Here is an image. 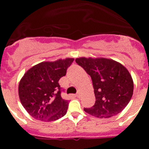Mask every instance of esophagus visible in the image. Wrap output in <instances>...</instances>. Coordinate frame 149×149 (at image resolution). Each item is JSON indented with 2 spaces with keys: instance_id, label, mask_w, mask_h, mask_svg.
Instances as JSON below:
<instances>
[{
  "instance_id": "esophagus-1",
  "label": "esophagus",
  "mask_w": 149,
  "mask_h": 149,
  "mask_svg": "<svg viewBox=\"0 0 149 149\" xmlns=\"http://www.w3.org/2000/svg\"><path fill=\"white\" fill-rule=\"evenodd\" d=\"M76 97H80V92H77V93H76Z\"/></svg>"
}]
</instances>
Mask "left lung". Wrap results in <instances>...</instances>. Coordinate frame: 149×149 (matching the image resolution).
Returning <instances> with one entry per match:
<instances>
[{
    "label": "left lung",
    "mask_w": 149,
    "mask_h": 149,
    "mask_svg": "<svg viewBox=\"0 0 149 149\" xmlns=\"http://www.w3.org/2000/svg\"><path fill=\"white\" fill-rule=\"evenodd\" d=\"M76 63L91 76L96 102L84 110L92 116L108 118L121 112L130 101L133 81L121 63L104 58H79Z\"/></svg>",
    "instance_id": "obj_1"
}]
</instances>
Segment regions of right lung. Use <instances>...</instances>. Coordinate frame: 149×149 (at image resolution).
<instances>
[{
  "label": "right lung",
  "mask_w": 149,
  "mask_h": 149,
  "mask_svg": "<svg viewBox=\"0 0 149 149\" xmlns=\"http://www.w3.org/2000/svg\"><path fill=\"white\" fill-rule=\"evenodd\" d=\"M73 58L59 59L53 62H42L29 69L19 84V96L22 104L34 119L55 121L67 112L68 101L61 97L60 79Z\"/></svg>",
  "instance_id": "add662e5"
}]
</instances>
